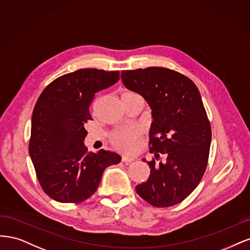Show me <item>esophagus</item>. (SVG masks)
I'll return each mask as SVG.
<instances>
[{
	"mask_svg": "<svg viewBox=\"0 0 250 250\" xmlns=\"http://www.w3.org/2000/svg\"><path fill=\"white\" fill-rule=\"evenodd\" d=\"M123 162L124 163H125V164H128V163H131V162H133V161L135 160L134 158H130V157H126V156H123Z\"/></svg>",
	"mask_w": 250,
	"mask_h": 250,
	"instance_id": "obj_1",
	"label": "esophagus"
}]
</instances>
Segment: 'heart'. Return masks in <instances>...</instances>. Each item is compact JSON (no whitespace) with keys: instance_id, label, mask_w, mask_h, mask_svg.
I'll return each instance as SVG.
<instances>
[{"instance_id":"obj_1","label":"heart","mask_w":250,"mask_h":250,"mask_svg":"<svg viewBox=\"0 0 250 250\" xmlns=\"http://www.w3.org/2000/svg\"><path fill=\"white\" fill-rule=\"evenodd\" d=\"M122 100L125 106L140 104L143 108L144 98L142 94L134 89H125L122 92ZM138 139V133L134 130H120L114 131L110 136V141L115 148L124 152H131L134 149L135 141Z\"/></svg>"}]
</instances>
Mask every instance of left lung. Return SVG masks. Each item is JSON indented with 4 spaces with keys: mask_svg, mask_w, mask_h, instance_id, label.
<instances>
[{
    "mask_svg": "<svg viewBox=\"0 0 250 250\" xmlns=\"http://www.w3.org/2000/svg\"><path fill=\"white\" fill-rule=\"evenodd\" d=\"M122 80L142 94L154 117L149 151L155 159L147 162L148 180L136 192L157 208L178 205L198 186L208 166L212 131L200 93L192 80L166 67L123 70Z\"/></svg>",
    "mask_w": 250,
    "mask_h": 250,
    "instance_id": "left-lung-1",
    "label": "left lung"
}]
</instances>
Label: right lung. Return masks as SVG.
<instances>
[{
	"instance_id": "add662e5",
	"label": "right lung",
	"mask_w": 250,
	"mask_h": 250,
	"mask_svg": "<svg viewBox=\"0 0 250 250\" xmlns=\"http://www.w3.org/2000/svg\"><path fill=\"white\" fill-rule=\"evenodd\" d=\"M119 71L81 68L63 75L40 94L32 115L29 152L45 194L64 204L92 196L108 166L122 161L116 152H88L84 125L95 93L115 84Z\"/></svg>"
}]
</instances>
